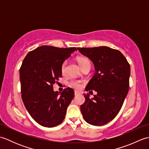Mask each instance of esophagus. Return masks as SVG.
<instances>
[{"label":"esophagus","mask_w":149,"mask_h":149,"mask_svg":"<svg viewBox=\"0 0 149 149\" xmlns=\"http://www.w3.org/2000/svg\"><path fill=\"white\" fill-rule=\"evenodd\" d=\"M74 95H75V96H77V95H80V93H79V92H78V91H75Z\"/></svg>","instance_id":"34e87169"}]
</instances>
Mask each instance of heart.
<instances>
[{
    "label": "heart",
    "instance_id": "heart-1",
    "mask_svg": "<svg viewBox=\"0 0 149 149\" xmlns=\"http://www.w3.org/2000/svg\"><path fill=\"white\" fill-rule=\"evenodd\" d=\"M78 62L80 66L82 68L83 66H86V65H90L91 66V63L90 60L86 58H83V57H81V58H78ZM66 64H67V61H65L62 63L61 66V71L64 74L65 72V70H66ZM70 85L72 87H73L76 90H80L81 88H82V86H83V83L82 81H79V80H72L70 82Z\"/></svg>",
    "mask_w": 149,
    "mask_h": 149
}]
</instances>
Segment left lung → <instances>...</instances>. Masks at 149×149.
<instances>
[{
	"instance_id": "obj_1",
	"label": "left lung",
	"mask_w": 149,
	"mask_h": 149,
	"mask_svg": "<svg viewBox=\"0 0 149 149\" xmlns=\"http://www.w3.org/2000/svg\"><path fill=\"white\" fill-rule=\"evenodd\" d=\"M77 49L91 60L96 70L86 91L94 90L97 94L93 99L88 94H84L85 102L81 106L82 115L91 125H105L118 115L127 96L130 65L121 52L109 47Z\"/></svg>"
}]
</instances>
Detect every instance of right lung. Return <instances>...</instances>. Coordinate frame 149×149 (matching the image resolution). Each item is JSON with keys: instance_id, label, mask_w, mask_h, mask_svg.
Returning a JSON list of instances; mask_svg holds the SVG:
<instances>
[{"instance_id": "right-lung-1", "label": "right lung", "mask_w": 149, "mask_h": 149, "mask_svg": "<svg viewBox=\"0 0 149 149\" xmlns=\"http://www.w3.org/2000/svg\"><path fill=\"white\" fill-rule=\"evenodd\" d=\"M76 50V47L41 46L28 53L22 62V99L31 117L43 127H54L61 123L74 99L72 88L54 92L53 84L62 77V63Z\"/></svg>"}]
</instances>
